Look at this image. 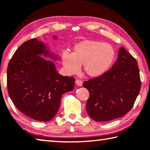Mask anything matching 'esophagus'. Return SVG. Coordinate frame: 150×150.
Returning a JSON list of instances; mask_svg holds the SVG:
<instances>
[{"label": "esophagus", "mask_w": 150, "mask_h": 150, "mask_svg": "<svg viewBox=\"0 0 150 150\" xmlns=\"http://www.w3.org/2000/svg\"><path fill=\"white\" fill-rule=\"evenodd\" d=\"M75 83L77 84V85H78V86H81V85H83V81L81 80L77 79L75 81Z\"/></svg>", "instance_id": "esophagus-1"}]
</instances>
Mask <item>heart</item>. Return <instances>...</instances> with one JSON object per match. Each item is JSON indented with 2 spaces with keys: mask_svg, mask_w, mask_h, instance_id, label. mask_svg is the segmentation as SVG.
Returning <instances> with one entry per match:
<instances>
[{
  "mask_svg": "<svg viewBox=\"0 0 150 150\" xmlns=\"http://www.w3.org/2000/svg\"><path fill=\"white\" fill-rule=\"evenodd\" d=\"M115 56L112 45L93 40H85L76 43L72 53L63 51L61 61L65 71L69 74H76L81 65L90 77H98L110 67Z\"/></svg>",
  "mask_w": 150,
  "mask_h": 150,
  "instance_id": "obj_1",
  "label": "heart"
}]
</instances>
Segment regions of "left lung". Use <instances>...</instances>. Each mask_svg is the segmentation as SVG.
<instances>
[{
    "label": "left lung",
    "instance_id": "8db88e82",
    "mask_svg": "<svg viewBox=\"0 0 150 150\" xmlns=\"http://www.w3.org/2000/svg\"><path fill=\"white\" fill-rule=\"evenodd\" d=\"M83 86L89 92L86 110L93 120L103 122L123 117L132 109L141 89L136 59L121 47L112 67Z\"/></svg>",
    "mask_w": 150,
    "mask_h": 150
}]
</instances>
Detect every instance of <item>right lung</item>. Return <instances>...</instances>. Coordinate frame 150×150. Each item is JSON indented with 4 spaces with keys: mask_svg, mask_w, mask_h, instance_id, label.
<instances>
[{
    "mask_svg": "<svg viewBox=\"0 0 150 150\" xmlns=\"http://www.w3.org/2000/svg\"><path fill=\"white\" fill-rule=\"evenodd\" d=\"M46 48L35 38L28 40L15 51L7 68V89L14 105L40 122L54 117L61 97L74 89L75 81L59 74L53 61L41 56H52Z\"/></svg>",
    "mask_w": 150,
    "mask_h": 150,
    "instance_id": "1",
    "label": "right lung"
}]
</instances>
